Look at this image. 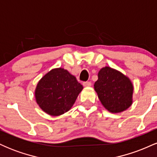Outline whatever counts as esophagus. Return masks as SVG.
Returning <instances> with one entry per match:
<instances>
[{
	"mask_svg": "<svg viewBox=\"0 0 157 157\" xmlns=\"http://www.w3.org/2000/svg\"><path fill=\"white\" fill-rule=\"evenodd\" d=\"M82 85H83L85 87H89V86H91V82H89V81H87V82H83Z\"/></svg>",
	"mask_w": 157,
	"mask_h": 157,
	"instance_id": "obj_1",
	"label": "esophagus"
}]
</instances>
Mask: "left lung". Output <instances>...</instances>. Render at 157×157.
I'll list each match as a JSON object with an SVG mask.
<instances>
[{
  "label": "left lung",
  "mask_w": 157,
  "mask_h": 157,
  "mask_svg": "<svg viewBox=\"0 0 157 157\" xmlns=\"http://www.w3.org/2000/svg\"><path fill=\"white\" fill-rule=\"evenodd\" d=\"M94 86L102 105L110 112H122L132 104L133 85L117 70L107 66L102 68Z\"/></svg>",
  "instance_id": "obj_1"
}]
</instances>
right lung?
Returning a JSON list of instances; mask_svg holds the SVG:
<instances>
[{"mask_svg":"<svg viewBox=\"0 0 157 157\" xmlns=\"http://www.w3.org/2000/svg\"><path fill=\"white\" fill-rule=\"evenodd\" d=\"M82 89L67 70L55 68L39 81L35 90L36 101L46 113L58 116L72 107Z\"/></svg>","mask_w":157,"mask_h":157,"instance_id":"add662e5","label":"right lung"}]
</instances>
